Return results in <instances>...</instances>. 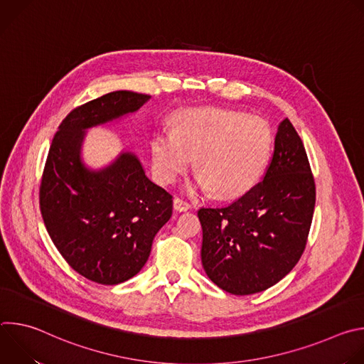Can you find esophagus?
Returning a JSON list of instances; mask_svg holds the SVG:
<instances>
[{"instance_id": "obj_1", "label": "esophagus", "mask_w": 364, "mask_h": 364, "mask_svg": "<svg viewBox=\"0 0 364 364\" xmlns=\"http://www.w3.org/2000/svg\"><path fill=\"white\" fill-rule=\"evenodd\" d=\"M173 204H174V209H176L177 212H186V210H188L190 207H191L190 203H187L186 200H183V198H180V197H174Z\"/></svg>"}]
</instances>
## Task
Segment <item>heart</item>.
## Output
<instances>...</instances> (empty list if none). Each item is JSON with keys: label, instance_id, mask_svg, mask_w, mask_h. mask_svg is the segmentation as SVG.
<instances>
[{"label": "heart", "instance_id": "b5f03b06", "mask_svg": "<svg viewBox=\"0 0 364 364\" xmlns=\"http://www.w3.org/2000/svg\"><path fill=\"white\" fill-rule=\"evenodd\" d=\"M174 129L152 135V168L163 184L184 173L193 157L198 186L219 197L246 193L262 176L272 151V131L265 119L222 108L177 112Z\"/></svg>", "mask_w": 364, "mask_h": 364}]
</instances>
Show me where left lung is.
<instances>
[{
  "label": "left lung",
  "mask_w": 364,
  "mask_h": 364,
  "mask_svg": "<svg viewBox=\"0 0 364 364\" xmlns=\"http://www.w3.org/2000/svg\"><path fill=\"white\" fill-rule=\"evenodd\" d=\"M316 205V183L304 144L285 118L262 181L225 207H201V264L219 288L261 292L299 261Z\"/></svg>",
  "instance_id": "left-lung-1"
}]
</instances>
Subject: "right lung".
I'll use <instances>...</instances> for the list:
<instances>
[{"label":"right lung","instance_id":"right-lung-1","mask_svg":"<svg viewBox=\"0 0 364 364\" xmlns=\"http://www.w3.org/2000/svg\"><path fill=\"white\" fill-rule=\"evenodd\" d=\"M149 97L117 90L83 103L62 121L47 154L38 190L44 226L70 268L97 284L117 285L141 271L171 218L173 196L131 152L87 170L80 161L85 129L135 112Z\"/></svg>","mask_w":364,"mask_h":364}]
</instances>
